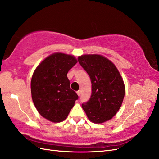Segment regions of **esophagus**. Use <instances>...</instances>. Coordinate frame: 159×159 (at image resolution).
I'll return each instance as SVG.
<instances>
[{"label": "esophagus", "mask_w": 159, "mask_h": 159, "mask_svg": "<svg viewBox=\"0 0 159 159\" xmlns=\"http://www.w3.org/2000/svg\"><path fill=\"white\" fill-rule=\"evenodd\" d=\"M76 93L78 94V96H80V93H81V91H80V90L77 91V92H76Z\"/></svg>", "instance_id": "esophagus-1"}]
</instances>
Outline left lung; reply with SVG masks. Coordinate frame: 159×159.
<instances>
[{"label": "left lung", "mask_w": 159, "mask_h": 159, "mask_svg": "<svg viewBox=\"0 0 159 159\" xmlns=\"http://www.w3.org/2000/svg\"><path fill=\"white\" fill-rule=\"evenodd\" d=\"M78 61L92 82V96L82 104L87 117L96 124L111 120L120 109L125 94L119 71L111 61L99 55H82Z\"/></svg>", "instance_id": "1"}]
</instances>
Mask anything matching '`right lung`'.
I'll use <instances>...</instances> for the list:
<instances>
[{
    "label": "right lung",
    "mask_w": 159,
    "mask_h": 159,
    "mask_svg": "<svg viewBox=\"0 0 159 159\" xmlns=\"http://www.w3.org/2000/svg\"><path fill=\"white\" fill-rule=\"evenodd\" d=\"M76 63L77 60L72 55L54 53L43 60L33 74V102L39 113L52 122L66 120L79 98L70 88L67 76Z\"/></svg>",
    "instance_id": "obj_1"
}]
</instances>
